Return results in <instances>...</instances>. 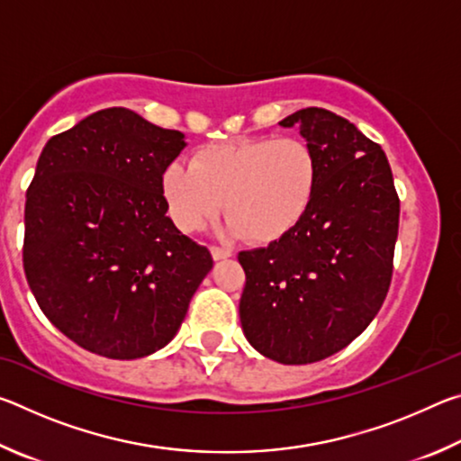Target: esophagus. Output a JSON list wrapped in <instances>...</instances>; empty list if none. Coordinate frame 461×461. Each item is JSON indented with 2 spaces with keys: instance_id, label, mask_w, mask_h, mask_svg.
Masks as SVG:
<instances>
[{
  "instance_id": "34e87169",
  "label": "esophagus",
  "mask_w": 461,
  "mask_h": 461,
  "mask_svg": "<svg viewBox=\"0 0 461 461\" xmlns=\"http://www.w3.org/2000/svg\"><path fill=\"white\" fill-rule=\"evenodd\" d=\"M212 256H213L215 260L230 258V256H231V249H230V248H223V246H212Z\"/></svg>"
}]
</instances>
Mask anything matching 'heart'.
<instances>
[{"instance_id": "obj_1", "label": "heart", "mask_w": 461, "mask_h": 461, "mask_svg": "<svg viewBox=\"0 0 461 461\" xmlns=\"http://www.w3.org/2000/svg\"><path fill=\"white\" fill-rule=\"evenodd\" d=\"M319 176V156L307 140H238L201 148L193 165L173 162L162 175V193L183 231L201 230L225 199V231L267 244L307 215Z\"/></svg>"}]
</instances>
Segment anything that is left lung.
I'll list each match as a JSON object with an SVG mask.
<instances>
[{"instance_id":"1","label":"left lung","mask_w":461,"mask_h":461,"mask_svg":"<svg viewBox=\"0 0 461 461\" xmlns=\"http://www.w3.org/2000/svg\"><path fill=\"white\" fill-rule=\"evenodd\" d=\"M319 156V189L301 223L267 248L240 252V319L248 341L280 364H311L352 343L393 280L401 201L382 148L321 107L299 109Z\"/></svg>"}]
</instances>
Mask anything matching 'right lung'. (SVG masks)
<instances>
[{
  "mask_svg": "<svg viewBox=\"0 0 461 461\" xmlns=\"http://www.w3.org/2000/svg\"><path fill=\"white\" fill-rule=\"evenodd\" d=\"M185 148L126 107L52 136L26 191L22 260L59 331L113 360L175 338L212 252L167 217L162 175Z\"/></svg>",
  "mask_w": 461,
  "mask_h": 461,
  "instance_id": "add662e5",
  "label": "right lung"
}]
</instances>
